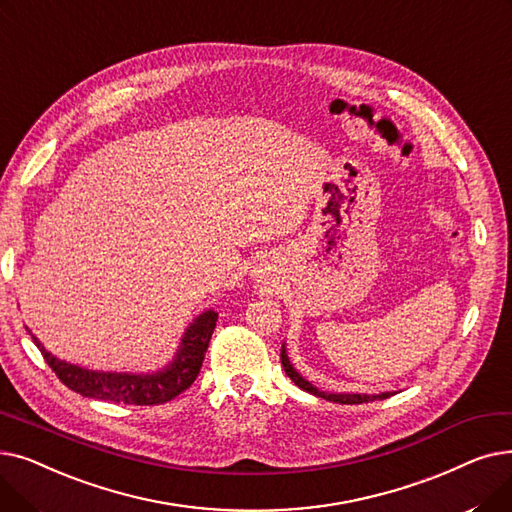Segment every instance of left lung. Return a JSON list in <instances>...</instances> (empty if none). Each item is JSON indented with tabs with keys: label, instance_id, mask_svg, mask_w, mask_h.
Returning a JSON list of instances; mask_svg holds the SVG:
<instances>
[{
	"label": "left lung",
	"instance_id": "left-lung-1",
	"mask_svg": "<svg viewBox=\"0 0 512 512\" xmlns=\"http://www.w3.org/2000/svg\"><path fill=\"white\" fill-rule=\"evenodd\" d=\"M281 364H283V369H285L287 377H289L291 381H294L300 389H304V392H308V394L319 396V398H325V400H329V402H337V404H362V402H373V400H385V398L392 396V392L373 394V396H369V394H327V392H321V389H316L312 383H308V381L294 369V364H291L289 358H287L285 346L281 348Z\"/></svg>",
	"mask_w": 512,
	"mask_h": 512
}]
</instances>
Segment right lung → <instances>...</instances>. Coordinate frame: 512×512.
<instances>
[{"instance_id":"right-lung-1","label":"right lung","mask_w":512,"mask_h":512,"mask_svg":"<svg viewBox=\"0 0 512 512\" xmlns=\"http://www.w3.org/2000/svg\"><path fill=\"white\" fill-rule=\"evenodd\" d=\"M216 319L218 314L214 310L202 312L198 319L187 327L173 362H168V367L148 375L89 371L79 367V364L58 360L39 344V339L29 329L27 331L31 333L33 342L43 354L45 362L50 364V369L68 389H72V392L104 402L154 406L177 398L193 381H196L202 369L212 331L216 327Z\"/></svg>"}]
</instances>
